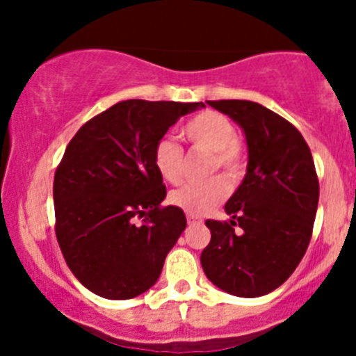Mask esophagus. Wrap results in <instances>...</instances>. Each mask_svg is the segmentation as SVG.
Segmentation results:
<instances>
[{
  "mask_svg": "<svg viewBox=\"0 0 356 356\" xmlns=\"http://www.w3.org/2000/svg\"><path fill=\"white\" fill-rule=\"evenodd\" d=\"M187 222L188 225H196V222H201V217L193 216V213H187Z\"/></svg>",
  "mask_w": 356,
  "mask_h": 356,
  "instance_id": "1",
  "label": "esophagus"
}]
</instances>
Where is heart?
I'll list each match as a JSON object with an SVG mask.
<instances>
[{
  "label": "heart",
  "mask_w": 356,
  "mask_h": 356,
  "mask_svg": "<svg viewBox=\"0 0 356 356\" xmlns=\"http://www.w3.org/2000/svg\"><path fill=\"white\" fill-rule=\"evenodd\" d=\"M185 139L197 149L212 153L210 172L221 169L232 181L244 175V146L237 139L235 124L226 115L212 110L200 112L188 119L181 128ZM153 165L163 181L180 184L184 178V151L169 137H163L153 149ZM229 194V184L225 176H212L210 180L187 184L169 194L171 205L193 216H203L221 205Z\"/></svg>",
  "instance_id": "b5f03b06"
}]
</instances>
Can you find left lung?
Returning <instances> with one entry per match:
<instances>
[{"instance_id": "8db88e82", "label": "left lung", "mask_w": 356, "mask_h": 356, "mask_svg": "<svg viewBox=\"0 0 356 356\" xmlns=\"http://www.w3.org/2000/svg\"><path fill=\"white\" fill-rule=\"evenodd\" d=\"M207 103L244 130L248 171L225 205L229 222L207 219L212 237L201 266L221 291L259 298L284 284L307 251L319 203L316 165L303 135L273 110L244 99Z\"/></svg>"}]
</instances>
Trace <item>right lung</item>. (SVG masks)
I'll list each match as a JSON object with an SVG mask.
<instances>
[{"label": "right lung", "instance_id": "obj_1", "mask_svg": "<svg viewBox=\"0 0 356 356\" xmlns=\"http://www.w3.org/2000/svg\"><path fill=\"white\" fill-rule=\"evenodd\" d=\"M201 106L127 99L85 122L65 147L53 181L56 241L94 294L130 300L156 284L187 219L178 207L160 205L165 185L153 149Z\"/></svg>", "mask_w": 356, "mask_h": 356}]
</instances>
